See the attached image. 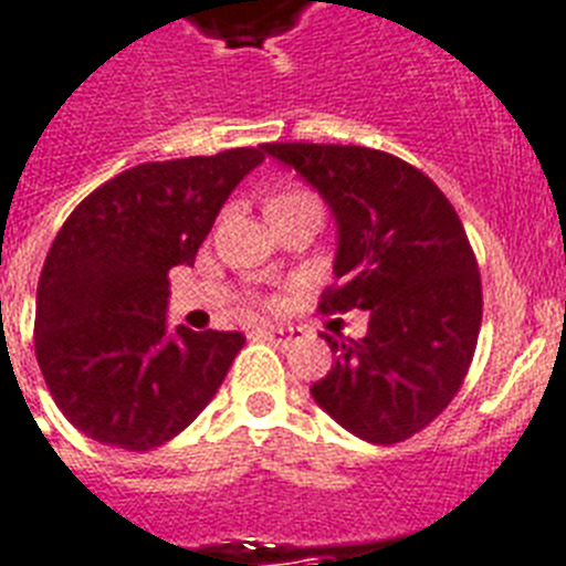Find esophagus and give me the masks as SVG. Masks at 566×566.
I'll use <instances>...</instances> for the list:
<instances>
[{"mask_svg":"<svg viewBox=\"0 0 566 566\" xmlns=\"http://www.w3.org/2000/svg\"><path fill=\"white\" fill-rule=\"evenodd\" d=\"M260 335L272 340V344H277V347H289L294 340H301L303 333L294 329V326H260Z\"/></svg>","mask_w":566,"mask_h":566,"instance_id":"1","label":"esophagus"}]
</instances>
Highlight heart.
Listing matches in <instances>:
<instances>
[{
    "label": "heart",
    "mask_w": 566,
    "mask_h": 566,
    "mask_svg": "<svg viewBox=\"0 0 566 566\" xmlns=\"http://www.w3.org/2000/svg\"><path fill=\"white\" fill-rule=\"evenodd\" d=\"M297 196H310V193H306V190H286V193H280L277 199H272V205L286 202V199H297Z\"/></svg>",
    "instance_id": "b5f03b06"
}]
</instances>
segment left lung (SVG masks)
I'll return each mask as SVG.
<instances>
[{
  "label": "left lung",
  "instance_id": "obj_1",
  "mask_svg": "<svg viewBox=\"0 0 566 566\" xmlns=\"http://www.w3.org/2000/svg\"><path fill=\"white\" fill-rule=\"evenodd\" d=\"M338 219L335 283L321 312L370 310L364 338L324 335L335 367L312 385L349 433L394 446L440 417L469 376L483 286L454 205L408 161L353 144H263Z\"/></svg>",
  "mask_w": 566,
  "mask_h": 566
}]
</instances>
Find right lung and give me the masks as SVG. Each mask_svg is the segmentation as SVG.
Masks as SVG:
<instances>
[{"label": "right lung", "mask_w": 566, "mask_h": 566, "mask_svg": "<svg viewBox=\"0 0 566 566\" xmlns=\"http://www.w3.org/2000/svg\"><path fill=\"white\" fill-rule=\"evenodd\" d=\"M263 147L147 161L69 213L36 286L34 347L63 417L126 451L165 446L226 381L242 333H167L170 269L190 265Z\"/></svg>", "instance_id": "add662e5"}]
</instances>
